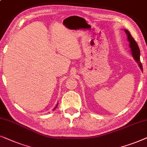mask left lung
Segmentation results:
<instances>
[{
	"label": "left lung",
	"mask_w": 147,
	"mask_h": 147,
	"mask_svg": "<svg viewBox=\"0 0 147 147\" xmlns=\"http://www.w3.org/2000/svg\"><path fill=\"white\" fill-rule=\"evenodd\" d=\"M124 31H125L126 35H127V39H128V41L129 42V47L130 48V51H131L132 53V57H133L134 59L138 63L140 69H142V63H140V61L139 47H138V46L137 45V43H136V42L135 41V40L133 39V37H132V35H130V32L126 29H124Z\"/></svg>",
	"instance_id": "left-lung-1"
}]
</instances>
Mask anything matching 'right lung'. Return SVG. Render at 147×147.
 <instances>
[{
    "instance_id": "1",
    "label": "right lung",
    "mask_w": 147,
    "mask_h": 147,
    "mask_svg": "<svg viewBox=\"0 0 147 147\" xmlns=\"http://www.w3.org/2000/svg\"><path fill=\"white\" fill-rule=\"evenodd\" d=\"M57 105H58V103H57V104H56V106H55V108H53V110H55V109H56V108H57Z\"/></svg>"
}]
</instances>
